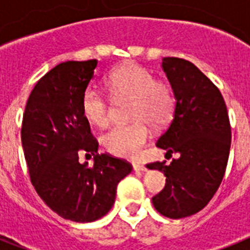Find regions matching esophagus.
<instances>
[{
  "label": "esophagus",
  "instance_id": "esophagus-1",
  "mask_svg": "<svg viewBox=\"0 0 250 250\" xmlns=\"http://www.w3.org/2000/svg\"><path fill=\"white\" fill-rule=\"evenodd\" d=\"M133 169L134 171H141V172H146L147 168L145 164H139V163H134L133 164Z\"/></svg>",
  "mask_w": 250,
  "mask_h": 250
}]
</instances>
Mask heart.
<instances>
[{"label":"heart","mask_w":250,"mask_h":250,"mask_svg":"<svg viewBox=\"0 0 250 250\" xmlns=\"http://www.w3.org/2000/svg\"><path fill=\"white\" fill-rule=\"evenodd\" d=\"M115 100L130 99L129 117L134 121L112 127L103 137L105 150L121 158H137L150 138V126H162L171 117L175 96L171 87L155 81L151 71L138 63L126 62L115 67L105 78ZM83 115L88 123L105 127L111 121L107 99L94 88H87L82 98Z\"/></svg>","instance_id":"obj_1"}]
</instances>
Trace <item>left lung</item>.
<instances>
[{
  "mask_svg": "<svg viewBox=\"0 0 250 250\" xmlns=\"http://www.w3.org/2000/svg\"><path fill=\"white\" fill-rule=\"evenodd\" d=\"M162 69L175 96L167 130L156 141L166 156L179 154L171 164H147L166 176V187L152 197L162 215L180 219L201 211L223 180L231 147V126L224 99L194 63L164 57Z\"/></svg>",
  "mask_w": 250,
  "mask_h": 250,
  "instance_id": "8db88e82",
  "label": "left lung"
}]
</instances>
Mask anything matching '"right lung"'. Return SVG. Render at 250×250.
Masks as SVG:
<instances>
[{
	"label": "right lung",
	"instance_id": "1",
	"mask_svg": "<svg viewBox=\"0 0 250 250\" xmlns=\"http://www.w3.org/2000/svg\"><path fill=\"white\" fill-rule=\"evenodd\" d=\"M98 60L66 61L42 77L27 100L22 147L31 181L40 198L61 218L78 223L100 219L115 204L117 184L131 166L98 154L82 98ZM94 155L91 167L79 154Z\"/></svg>",
	"mask_w": 250,
	"mask_h": 250
}]
</instances>
